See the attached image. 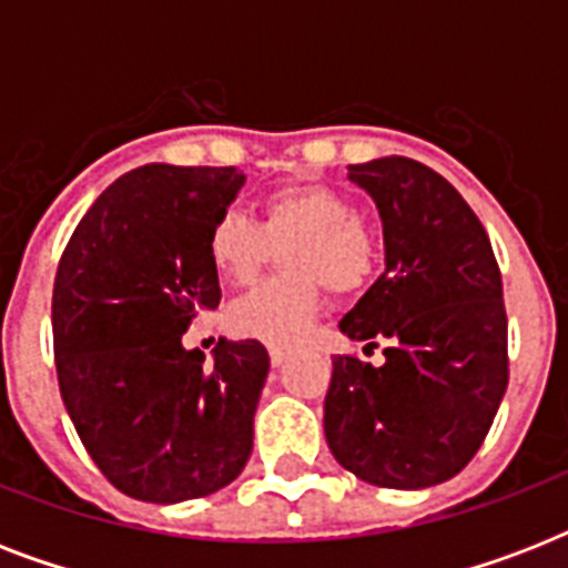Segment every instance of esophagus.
Masks as SVG:
<instances>
[{"label":"esophagus","mask_w":568,"mask_h":568,"mask_svg":"<svg viewBox=\"0 0 568 568\" xmlns=\"http://www.w3.org/2000/svg\"><path fill=\"white\" fill-rule=\"evenodd\" d=\"M285 356H288V351H285V347H271V365H274V368H280V365L285 363Z\"/></svg>","instance_id":"34e87169"}]
</instances>
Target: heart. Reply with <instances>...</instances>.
<instances>
[{"mask_svg": "<svg viewBox=\"0 0 568 568\" xmlns=\"http://www.w3.org/2000/svg\"><path fill=\"white\" fill-rule=\"evenodd\" d=\"M262 221L241 212H223L209 230L205 253L214 274L226 285H250L271 258V247H285L288 276L258 285L232 303L230 327L267 345L301 342L321 306V283L333 294H354L372 280L379 244L372 226L356 217V205L327 185H288L262 200Z\"/></svg>", "mask_w": 568, "mask_h": 568, "instance_id": "heart-1", "label": "heart"}]
</instances>
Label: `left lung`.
Returning <instances> with one entry per match:
<instances>
[{
  "label": "left lung",
  "instance_id": "obj_1",
  "mask_svg": "<svg viewBox=\"0 0 568 568\" xmlns=\"http://www.w3.org/2000/svg\"><path fill=\"white\" fill-rule=\"evenodd\" d=\"M383 221L386 271L338 329L386 363L336 356L324 433L359 480L424 489L468 466L510 379L501 271L484 223L427 164L347 168Z\"/></svg>",
  "mask_w": 568,
  "mask_h": 568
}]
</instances>
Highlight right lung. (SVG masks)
I'll list each match as a JSON object with an SVG mask.
<instances>
[{
    "label": "right lung",
    "mask_w": 568,
    "mask_h": 568,
    "mask_svg": "<svg viewBox=\"0 0 568 568\" xmlns=\"http://www.w3.org/2000/svg\"><path fill=\"white\" fill-rule=\"evenodd\" d=\"M244 185L235 168L144 164L97 196L52 288L61 400L111 486L138 501L203 498L241 475L267 351L256 338L185 351L221 303L205 239Z\"/></svg>",
    "instance_id": "right-lung-1"
}]
</instances>
